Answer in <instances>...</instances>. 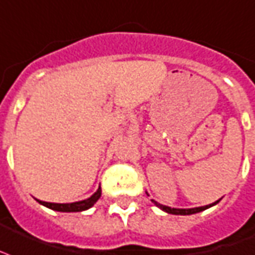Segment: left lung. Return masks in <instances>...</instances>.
<instances>
[{
    "mask_svg": "<svg viewBox=\"0 0 255 255\" xmlns=\"http://www.w3.org/2000/svg\"><path fill=\"white\" fill-rule=\"evenodd\" d=\"M219 201H221V199H219ZM219 201L214 202V203H211V205L202 206V207H195V209H171V207H168V206L160 205V203H158V202H155V201L152 202L155 203V206H158L159 209H162L163 211H166V213L168 214H175V215H191V214L199 213V211H203V210L209 209V207H211V206L217 205Z\"/></svg>",
    "mask_w": 255,
    "mask_h": 255,
    "instance_id": "left-lung-1",
    "label": "left lung"
}]
</instances>
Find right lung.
I'll list each match as a JSON object with an SVG mask.
<instances>
[{
  "label": "right lung",
  "instance_id": "obj_1",
  "mask_svg": "<svg viewBox=\"0 0 255 255\" xmlns=\"http://www.w3.org/2000/svg\"><path fill=\"white\" fill-rule=\"evenodd\" d=\"M102 197V188H97V191L93 194L92 197L85 199V201L75 202V203H49V202H40L42 206H45L48 209H52L54 211H61V213H77V211H84V210L91 209L97 201L99 198Z\"/></svg>",
  "mask_w": 255,
  "mask_h": 255
}]
</instances>
